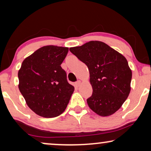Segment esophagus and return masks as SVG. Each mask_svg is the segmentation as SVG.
I'll return each instance as SVG.
<instances>
[{
    "label": "esophagus",
    "instance_id": "esophagus-1",
    "mask_svg": "<svg viewBox=\"0 0 151 151\" xmlns=\"http://www.w3.org/2000/svg\"><path fill=\"white\" fill-rule=\"evenodd\" d=\"M80 83H81V82H80V80H78V81L75 83V85L77 86V87H78V86L80 85Z\"/></svg>",
    "mask_w": 151,
    "mask_h": 151
}]
</instances>
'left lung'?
Wrapping results in <instances>:
<instances>
[{"label": "left lung", "mask_w": 151, "mask_h": 151, "mask_svg": "<svg viewBox=\"0 0 151 151\" xmlns=\"http://www.w3.org/2000/svg\"><path fill=\"white\" fill-rule=\"evenodd\" d=\"M69 50L89 70L93 88L86 100L89 108L103 117L116 112L131 91L132 71L125 57L100 41H90Z\"/></svg>", "instance_id": "8db88e82"}]
</instances>
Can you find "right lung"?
<instances>
[{
  "mask_svg": "<svg viewBox=\"0 0 151 151\" xmlns=\"http://www.w3.org/2000/svg\"><path fill=\"white\" fill-rule=\"evenodd\" d=\"M68 51V47H42L24 59L18 71L20 91L27 106L40 116L62 114L73 93L61 67Z\"/></svg>",
  "mask_w": 151,
  "mask_h": 151,
  "instance_id": "1",
  "label": "right lung"
}]
</instances>
